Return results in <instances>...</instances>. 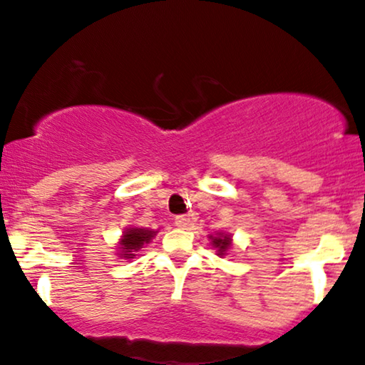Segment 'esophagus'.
Returning <instances> with one entry per match:
<instances>
[{
  "mask_svg": "<svg viewBox=\"0 0 365 365\" xmlns=\"http://www.w3.org/2000/svg\"><path fill=\"white\" fill-rule=\"evenodd\" d=\"M175 225L178 226V228H188V225H190V217L188 216H177L175 217Z\"/></svg>",
  "mask_w": 365,
  "mask_h": 365,
  "instance_id": "1",
  "label": "esophagus"
}]
</instances>
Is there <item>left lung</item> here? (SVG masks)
Returning a JSON list of instances; mask_svg holds the SVG:
<instances>
[{"instance_id": "left-lung-1", "label": "left lung", "mask_w": 365, "mask_h": 365, "mask_svg": "<svg viewBox=\"0 0 365 365\" xmlns=\"http://www.w3.org/2000/svg\"><path fill=\"white\" fill-rule=\"evenodd\" d=\"M207 238H209V244L212 245V249H216V255H220V257H225L233 245L232 233L217 232L215 235H209Z\"/></svg>"}]
</instances>
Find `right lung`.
<instances>
[{
    "mask_svg": "<svg viewBox=\"0 0 365 365\" xmlns=\"http://www.w3.org/2000/svg\"><path fill=\"white\" fill-rule=\"evenodd\" d=\"M158 235V230L149 228H139V226H128L121 233L118 244H116V255L120 259H130L135 257V252H139L144 245L150 244L154 237Z\"/></svg>",
    "mask_w": 365,
    "mask_h": 365,
    "instance_id": "right-lung-1",
    "label": "right lung"
}]
</instances>
